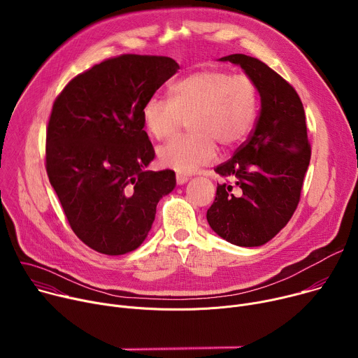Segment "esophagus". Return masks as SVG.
Masks as SVG:
<instances>
[{
	"instance_id": "34e87169",
	"label": "esophagus",
	"mask_w": 358,
	"mask_h": 358,
	"mask_svg": "<svg viewBox=\"0 0 358 358\" xmlns=\"http://www.w3.org/2000/svg\"><path fill=\"white\" fill-rule=\"evenodd\" d=\"M176 180H177V185H184L188 181V178L185 176H181V174H177Z\"/></svg>"
}]
</instances>
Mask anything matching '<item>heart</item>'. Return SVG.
I'll return each mask as SVG.
<instances>
[{
	"mask_svg": "<svg viewBox=\"0 0 358 358\" xmlns=\"http://www.w3.org/2000/svg\"><path fill=\"white\" fill-rule=\"evenodd\" d=\"M171 99L151 96L141 110L151 137L176 136L189 120L191 134L159 148L163 167L192 174L214 162L217 143L225 148L241 144L255 126L259 108L258 89L248 76L222 71H199L176 82Z\"/></svg>",
	"mask_w": 358,
	"mask_h": 358,
	"instance_id": "obj_1",
	"label": "heart"
}]
</instances>
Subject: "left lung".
<instances>
[{
	"instance_id": "8db88e82",
	"label": "left lung",
	"mask_w": 358,
	"mask_h": 358,
	"mask_svg": "<svg viewBox=\"0 0 358 358\" xmlns=\"http://www.w3.org/2000/svg\"><path fill=\"white\" fill-rule=\"evenodd\" d=\"M220 61L253 80L261 113L246 143L215 169L232 184H218L207 221L229 243L261 246L289 222L300 199L312 155L304 109L296 90L259 59L234 54Z\"/></svg>"
}]
</instances>
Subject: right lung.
<instances>
[{
	"label": "right lung",
	"instance_id": "1",
	"mask_svg": "<svg viewBox=\"0 0 358 358\" xmlns=\"http://www.w3.org/2000/svg\"><path fill=\"white\" fill-rule=\"evenodd\" d=\"M180 69L167 57L122 55L73 78L46 131V173L76 236L99 253L124 255L148 235L159 201L176 188L155 159L141 110Z\"/></svg>",
	"mask_w": 358,
	"mask_h": 358
}]
</instances>
